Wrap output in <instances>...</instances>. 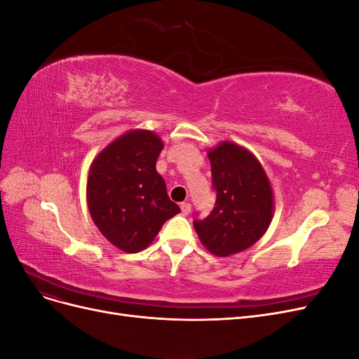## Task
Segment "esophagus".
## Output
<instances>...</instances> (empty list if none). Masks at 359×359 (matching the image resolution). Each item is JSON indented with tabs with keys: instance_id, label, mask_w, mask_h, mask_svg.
<instances>
[{
	"instance_id": "34e87169",
	"label": "esophagus",
	"mask_w": 359,
	"mask_h": 359,
	"mask_svg": "<svg viewBox=\"0 0 359 359\" xmlns=\"http://www.w3.org/2000/svg\"><path fill=\"white\" fill-rule=\"evenodd\" d=\"M180 206H181V211H182V214H186V215H187V214H190V211H191V205H190L189 202H182Z\"/></svg>"
}]
</instances>
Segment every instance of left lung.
Returning a JSON list of instances; mask_svg holds the SVG:
<instances>
[{
	"label": "left lung",
	"instance_id": "1",
	"mask_svg": "<svg viewBox=\"0 0 359 359\" xmlns=\"http://www.w3.org/2000/svg\"><path fill=\"white\" fill-rule=\"evenodd\" d=\"M212 211L193 224L201 243L215 256L226 257L252 247L266 232L274 201L269 181L257 158L240 145L222 142L208 153Z\"/></svg>",
	"mask_w": 359,
	"mask_h": 359
}]
</instances>
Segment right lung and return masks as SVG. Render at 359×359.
<instances>
[{"instance_id": "obj_1", "label": "right lung", "mask_w": 359, "mask_h": 359, "mask_svg": "<svg viewBox=\"0 0 359 359\" xmlns=\"http://www.w3.org/2000/svg\"><path fill=\"white\" fill-rule=\"evenodd\" d=\"M163 149L160 137L133 130L114 140L90 169L86 199L95 226L127 253L147 248L163 223L180 212L156 170Z\"/></svg>"}]
</instances>
